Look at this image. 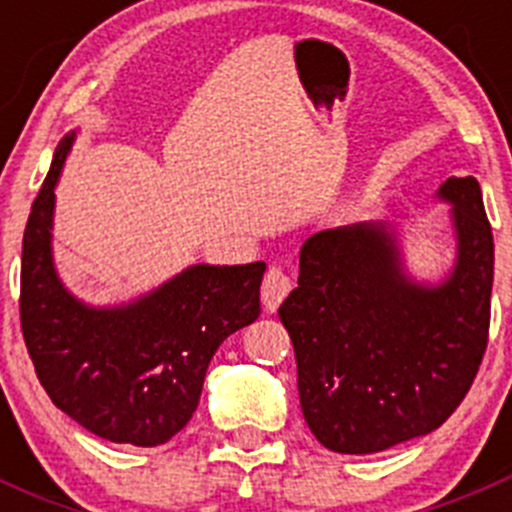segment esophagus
<instances>
[{
  "mask_svg": "<svg viewBox=\"0 0 512 512\" xmlns=\"http://www.w3.org/2000/svg\"><path fill=\"white\" fill-rule=\"evenodd\" d=\"M289 289H292V280H289L280 267H270L265 280H262V304H265V309L275 312L282 304V299L289 294Z\"/></svg>",
  "mask_w": 512,
  "mask_h": 512,
  "instance_id": "1",
  "label": "esophagus"
}]
</instances>
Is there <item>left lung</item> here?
I'll list each match as a JSON object with an SVG mask.
<instances>
[{"mask_svg":"<svg viewBox=\"0 0 512 512\" xmlns=\"http://www.w3.org/2000/svg\"><path fill=\"white\" fill-rule=\"evenodd\" d=\"M456 265L421 285L401 260L399 230H322L299 252L280 319L294 344L299 404L324 448L379 453L436 431L471 389L488 347L493 232L473 175L448 178Z\"/></svg>","mask_w":512,"mask_h":512,"instance_id":"8db88e82","label":"left lung"}]
</instances>
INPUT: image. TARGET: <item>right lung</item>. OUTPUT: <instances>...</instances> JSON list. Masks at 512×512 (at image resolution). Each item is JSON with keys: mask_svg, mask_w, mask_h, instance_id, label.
Returning a JSON list of instances; mask_svg holds the SVG:
<instances>
[{"mask_svg": "<svg viewBox=\"0 0 512 512\" xmlns=\"http://www.w3.org/2000/svg\"><path fill=\"white\" fill-rule=\"evenodd\" d=\"M74 138H61L24 230V342L56 409L111 443L160 446L193 418L220 344L260 317L265 262L193 265L118 307L76 299L51 255L54 188Z\"/></svg>", "mask_w": 512, "mask_h": 512, "instance_id": "1", "label": "right lung"}]
</instances>
